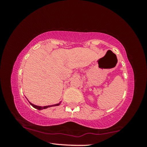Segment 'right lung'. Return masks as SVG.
<instances>
[{"label": "right lung", "mask_w": 147, "mask_h": 147, "mask_svg": "<svg viewBox=\"0 0 147 147\" xmlns=\"http://www.w3.org/2000/svg\"><path fill=\"white\" fill-rule=\"evenodd\" d=\"M60 103L61 102H59V104H54V105H52V106H36V105H34V104H32V103H30V104H31V105L34 107V108H36V109H39V110H41V109H46V108H49V107H52V106H59V104H60Z\"/></svg>", "instance_id": "add662e5"}]
</instances>
